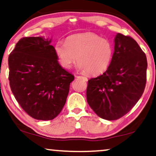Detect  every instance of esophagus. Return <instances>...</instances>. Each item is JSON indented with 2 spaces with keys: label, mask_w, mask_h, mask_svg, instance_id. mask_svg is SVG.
Instances as JSON below:
<instances>
[{
  "label": "esophagus",
  "mask_w": 156,
  "mask_h": 156,
  "mask_svg": "<svg viewBox=\"0 0 156 156\" xmlns=\"http://www.w3.org/2000/svg\"><path fill=\"white\" fill-rule=\"evenodd\" d=\"M77 78L83 79V80H84L85 81H87V78H86V77H85V76H77Z\"/></svg>",
  "instance_id": "esophagus-1"
}]
</instances>
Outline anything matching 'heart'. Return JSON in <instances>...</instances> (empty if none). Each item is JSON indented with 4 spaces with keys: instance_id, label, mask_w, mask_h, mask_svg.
I'll return each instance as SVG.
<instances>
[{
    "instance_id": "1",
    "label": "heart",
    "mask_w": 156,
    "mask_h": 156,
    "mask_svg": "<svg viewBox=\"0 0 156 156\" xmlns=\"http://www.w3.org/2000/svg\"><path fill=\"white\" fill-rule=\"evenodd\" d=\"M58 61L70 69L76 59V69L90 75H99L108 69L113 54L112 43L92 32L69 36L66 42L58 41L54 47Z\"/></svg>"
}]
</instances>
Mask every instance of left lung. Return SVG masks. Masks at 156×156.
Returning <instances> with one entry per match:
<instances>
[{
	"label": "left lung",
	"mask_w": 156,
	"mask_h": 156,
	"mask_svg": "<svg viewBox=\"0 0 156 156\" xmlns=\"http://www.w3.org/2000/svg\"><path fill=\"white\" fill-rule=\"evenodd\" d=\"M111 64L102 75L88 80L87 101L103 119L117 120L134 107L144 91L147 59L138 43L117 34Z\"/></svg>",
	"instance_id": "8db88e82"
}]
</instances>
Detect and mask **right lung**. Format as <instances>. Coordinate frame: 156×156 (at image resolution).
Wrapping results in <instances>:
<instances>
[{
  "mask_svg": "<svg viewBox=\"0 0 156 156\" xmlns=\"http://www.w3.org/2000/svg\"><path fill=\"white\" fill-rule=\"evenodd\" d=\"M51 41L25 37L8 57L12 92L25 112L36 120H52L59 114L74 80L58 63Z\"/></svg>",
  "mask_w": 156,
  "mask_h": 156,
  "instance_id": "right-lung-1",
  "label": "right lung"
}]
</instances>
